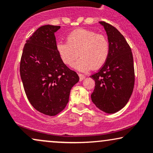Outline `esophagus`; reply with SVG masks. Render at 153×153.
Returning a JSON list of instances; mask_svg holds the SVG:
<instances>
[{"mask_svg": "<svg viewBox=\"0 0 153 153\" xmlns=\"http://www.w3.org/2000/svg\"><path fill=\"white\" fill-rule=\"evenodd\" d=\"M78 75H79V78H80V80H82L84 78H85V75H82V74H80V73H78Z\"/></svg>", "mask_w": 153, "mask_h": 153, "instance_id": "esophagus-1", "label": "esophagus"}]
</instances>
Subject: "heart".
I'll list each match as a JSON object with an SVG mask.
<instances>
[{
	"instance_id": "obj_1",
	"label": "heart",
	"mask_w": 153,
	"mask_h": 153,
	"mask_svg": "<svg viewBox=\"0 0 153 153\" xmlns=\"http://www.w3.org/2000/svg\"><path fill=\"white\" fill-rule=\"evenodd\" d=\"M57 50L62 62L71 66L79 55L75 68L82 72L101 68L109 55V42L104 35L85 29H78L67 36V42H59Z\"/></svg>"
}]
</instances>
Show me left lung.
Masks as SVG:
<instances>
[{"label": "left lung", "mask_w": 153, "mask_h": 153, "mask_svg": "<svg viewBox=\"0 0 153 153\" xmlns=\"http://www.w3.org/2000/svg\"><path fill=\"white\" fill-rule=\"evenodd\" d=\"M109 42V55L102 68L91 78L95 80L91 100L100 110L114 114L125 106L132 94L134 68L131 50L114 26L100 22Z\"/></svg>", "instance_id": "left-lung-1"}]
</instances>
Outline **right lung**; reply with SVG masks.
Listing matches in <instances>:
<instances>
[{"mask_svg": "<svg viewBox=\"0 0 153 153\" xmlns=\"http://www.w3.org/2000/svg\"><path fill=\"white\" fill-rule=\"evenodd\" d=\"M59 26L45 25L26 40L20 75L27 99L45 115L55 116L65 108L79 77L64 64L57 50L54 32Z\"/></svg>", "mask_w": 153, "mask_h": 153, "instance_id": "add662e5", "label": "right lung"}]
</instances>
